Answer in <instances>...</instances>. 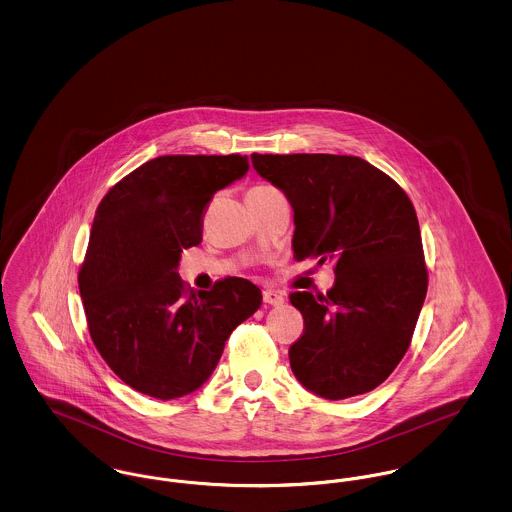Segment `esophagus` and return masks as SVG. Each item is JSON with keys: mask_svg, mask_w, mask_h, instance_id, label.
<instances>
[{"mask_svg": "<svg viewBox=\"0 0 512 512\" xmlns=\"http://www.w3.org/2000/svg\"><path fill=\"white\" fill-rule=\"evenodd\" d=\"M263 301H265L267 305L278 307V305L284 303V295L280 292H274V290H265V292H263Z\"/></svg>", "mask_w": 512, "mask_h": 512, "instance_id": "34e87169", "label": "esophagus"}]
</instances>
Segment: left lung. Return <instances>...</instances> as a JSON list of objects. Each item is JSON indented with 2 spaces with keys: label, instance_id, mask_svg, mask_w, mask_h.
<instances>
[{
  "label": "left lung",
  "instance_id": "obj_1",
  "mask_svg": "<svg viewBox=\"0 0 512 512\" xmlns=\"http://www.w3.org/2000/svg\"><path fill=\"white\" fill-rule=\"evenodd\" d=\"M251 163L292 203L293 259L336 272L328 292L290 295L305 322L288 353L295 378L332 401L378 388L407 353L428 290L409 195L353 155L253 153Z\"/></svg>",
  "mask_w": 512,
  "mask_h": 512
}]
</instances>
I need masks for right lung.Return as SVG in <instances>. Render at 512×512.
<instances>
[{
  "instance_id": "1",
  "label": "right lung",
  "mask_w": 512,
  "mask_h": 512,
  "mask_svg": "<svg viewBox=\"0 0 512 512\" xmlns=\"http://www.w3.org/2000/svg\"><path fill=\"white\" fill-rule=\"evenodd\" d=\"M249 169L242 155H163L101 199L78 288L92 341L122 382L169 401L213 374L224 341L261 307V290L228 276L194 292L178 276L203 215Z\"/></svg>"
}]
</instances>
